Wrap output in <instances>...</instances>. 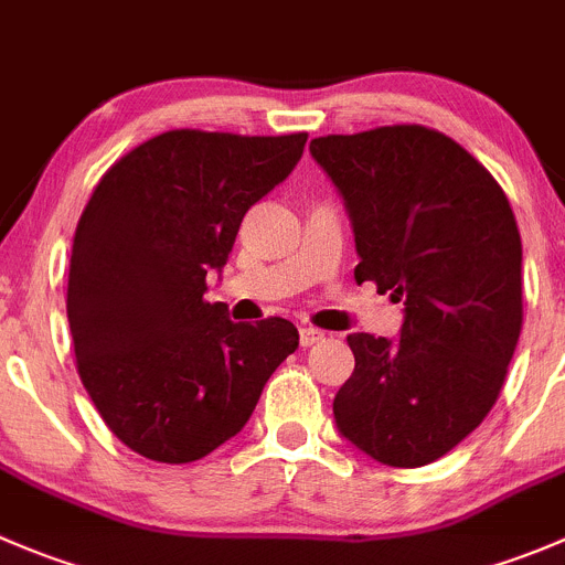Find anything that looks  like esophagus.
Segmentation results:
<instances>
[{
	"mask_svg": "<svg viewBox=\"0 0 565 565\" xmlns=\"http://www.w3.org/2000/svg\"><path fill=\"white\" fill-rule=\"evenodd\" d=\"M320 339H322V331H317V328L311 326L300 328V348H311V344L320 342Z\"/></svg>",
	"mask_w": 565,
	"mask_h": 565,
	"instance_id": "esophagus-1",
	"label": "esophagus"
}]
</instances>
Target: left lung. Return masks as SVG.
<instances>
[{
  "label": "left lung",
  "mask_w": 565,
  "mask_h": 565,
  "mask_svg": "<svg viewBox=\"0 0 565 565\" xmlns=\"http://www.w3.org/2000/svg\"><path fill=\"white\" fill-rule=\"evenodd\" d=\"M355 234V281L405 303L399 337L350 333L337 428L386 467H425L500 397L522 333V237L497 179L419 124L315 137Z\"/></svg>",
  "instance_id": "1"
}]
</instances>
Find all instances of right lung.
<instances>
[{
  "instance_id": "right-lung-1",
  "label": "right lung",
  "mask_w": 565,
  "mask_h": 565,
  "mask_svg": "<svg viewBox=\"0 0 565 565\" xmlns=\"http://www.w3.org/2000/svg\"><path fill=\"white\" fill-rule=\"evenodd\" d=\"M306 137L162 131L98 179L74 234L65 309L93 405L143 458L210 456L245 428L298 348L289 320L232 322L204 292L245 212L292 173Z\"/></svg>"
}]
</instances>
